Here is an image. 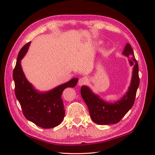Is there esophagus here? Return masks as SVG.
Returning <instances> with one entry per match:
<instances>
[{"instance_id":"obj_1","label":"esophagus","mask_w":155,"mask_h":155,"mask_svg":"<svg viewBox=\"0 0 155 155\" xmlns=\"http://www.w3.org/2000/svg\"><path fill=\"white\" fill-rule=\"evenodd\" d=\"M87 83H88V78L86 77H82L79 80H78V84H79L80 86L86 84Z\"/></svg>"}]
</instances>
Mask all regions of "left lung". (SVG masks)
I'll return each instance as SVG.
<instances>
[{
	"label": "left lung",
	"instance_id": "8db88e82",
	"mask_svg": "<svg viewBox=\"0 0 155 155\" xmlns=\"http://www.w3.org/2000/svg\"><path fill=\"white\" fill-rule=\"evenodd\" d=\"M123 54L131 58L128 59V61L130 66L134 67L130 87L121 99L114 103H108L93 93L89 87L84 85L81 87V97L87 105L91 118L98 124L107 125L118 123L134 104L140 83L139 65L130 44L127 43L125 46Z\"/></svg>",
	"mask_w": 155,
	"mask_h": 155
}]
</instances>
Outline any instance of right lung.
Masks as SVG:
<instances>
[{"instance_id": "right-lung-1", "label": "right lung", "mask_w": 155, "mask_h": 155, "mask_svg": "<svg viewBox=\"0 0 155 155\" xmlns=\"http://www.w3.org/2000/svg\"><path fill=\"white\" fill-rule=\"evenodd\" d=\"M30 44L31 42H28L21 49L13 71L15 95L27 120L41 128H53L60 124L64 117V107L61 97L62 92L66 88L74 87L78 78H72L47 92L41 93L36 90L26 78L21 64Z\"/></svg>"}]
</instances>
